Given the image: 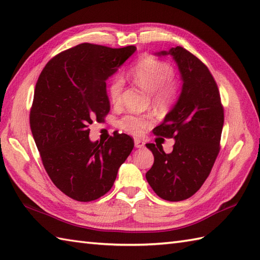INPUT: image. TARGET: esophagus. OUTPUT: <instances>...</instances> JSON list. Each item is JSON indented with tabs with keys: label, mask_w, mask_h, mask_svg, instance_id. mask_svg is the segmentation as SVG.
Segmentation results:
<instances>
[{
	"label": "esophagus",
	"mask_w": 260,
	"mask_h": 260,
	"mask_svg": "<svg viewBox=\"0 0 260 260\" xmlns=\"http://www.w3.org/2000/svg\"><path fill=\"white\" fill-rule=\"evenodd\" d=\"M134 144H135V147H137V148H142V147H144L145 143L143 142L142 140H140V139H135V140H134Z\"/></svg>",
	"instance_id": "34e87169"
}]
</instances>
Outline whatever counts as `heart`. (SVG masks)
Masks as SVG:
<instances>
[{
    "label": "heart",
    "instance_id": "b5f03b06",
    "mask_svg": "<svg viewBox=\"0 0 260 260\" xmlns=\"http://www.w3.org/2000/svg\"><path fill=\"white\" fill-rule=\"evenodd\" d=\"M174 70L172 66L151 56L142 57L129 70V77L136 86L150 95L154 107L168 109L172 106L179 95V86L172 79ZM124 79L116 76L110 81L108 88L109 98L114 104L120 101L124 90ZM153 123L151 116L127 115L118 121V126L132 135H141Z\"/></svg>",
    "mask_w": 260,
    "mask_h": 260
}]
</instances>
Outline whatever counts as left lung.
I'll return each mask as SVG.
<instances>
[{"instance_id": "obj_1", "label": "left lung", "mask_w": 260, "mask_h": 260, "mask_svg": "<svg viewBox=\"0 0 260 260\" xmlns=\"http://www.w3.org/2000/svg\"><path fill=\"white\" fill-rule=\"evenodd\" d=\"M154 56H171L179 69L182 86L178 101L154 128V134L174 139L173 151L148 143L154 164L146 180L167 201H181L200 189L219 153L223 108L217 84L209 69L184 48L175 47Z\"/></svg>"}]
</instances>
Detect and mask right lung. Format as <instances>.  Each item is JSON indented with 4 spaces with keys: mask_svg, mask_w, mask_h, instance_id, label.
I'll list each match as a JSON object with an SVG mask.
<instances>
[{
    "mask_svg": "<svg viewBox=\"0 0 260 260\" xmlns=\"http://www.w3.org/2000/svg\"><path fill=\"white\" fill-rule=\"evenodd\" d=\"M135 51L134 46L81 43L52 58L39 76L31 132L53 184L74 200L88 202L107 193L133 150L131 136L92 142L88 127L109 112L106 81Z\"/></svg>",
    "mask_w": 260,
    "mask_h": 260,
    "instance_id": "add662e5",
    "label": "right lung"
}]
</instances>
